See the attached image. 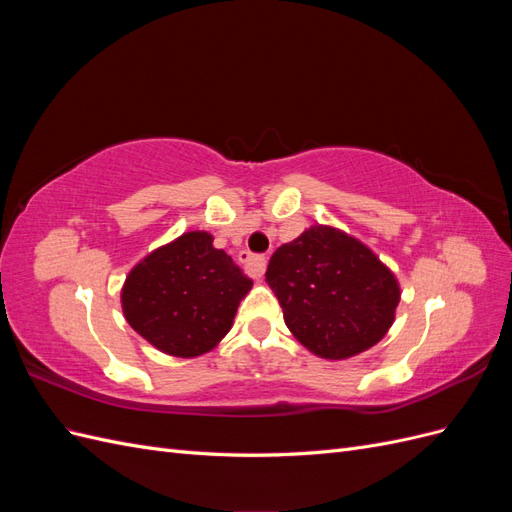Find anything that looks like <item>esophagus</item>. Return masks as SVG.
<instances>
[{
    "instance_id": "34e87169",
    "label": "esophagus",
    "mask_w": 512,
    "mask_h": 512,
    "mask_svg": "<svg viewBox=\"0 0 512 512\" xmlns=\"http://www.w3.org/2000/svg\"><path fill=\"white\" fill-rule=\"evenodd\" d=\"M239 262L247 271H250V275L254 277V280H260V277L265 275V269H267V258L265 256L241 252L239 254Z\"/></svg>"
}]
</instances>
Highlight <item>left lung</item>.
I'll use <instances>...</instances> for the list:
<instances>
[{"label":"left lung","mask_w":512,"mask_h":512,"mask_svg":"<svg viewBox=\"0 0 512 512\" xmlns=\"http://www.w3.org/2000/svg\"><path fill=\"white\" fill-rule=\"evenodd\" d=\"M265 277L290 333L327 361L376 346L393 327L401 299L397 277L380 256L327 224L277 247Z\"/></svg>","instance_id":"8db88e82"}]
</instances>
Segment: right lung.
<instances>
[{"label":"right lung","mask_w":512,"mask_h":512,"mask_svg":"<svg viewBox=\"0 0 512 512\" xmlns=\"http://www.w3.org/2000/svg\"><path fill=\"white\" fill-rule=\"evenodd\" d=\"M252 280L213 247L207 230H190L136 262L121 288L130 327L164 354L194 359L218 346Z\"/></svg>","instance_id":"1"}]
</instances>
